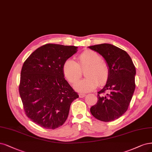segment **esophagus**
Instances as JSON below:
<instances>
[{
    "instance_id": "esophagus-1",
    "label": "esophagus",
    "mask_w": 152,
    "mask_h": 152,
    "mask_svg": "<svg viewBox=\"0 0 152 152\" xmlns=\"http://www.w3.org/2000/svg\"><path fill=\"white\" fill-rule=\"evenodd\" d=\"M86 96V95L85 94H79V97H80V98L84 97Z\"/></svg>"
}]
</instances>
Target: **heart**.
Masks as SVG:
<instances>
[{"instance_id":"heart-1","label":"heart","mask_w":152,"mask_h":152,"mask_svg":"<svg viewBox=\"0 0 152 152\" xmlns=\"http://www.w3.org/2000/svg\"><path fill=\"white\" fill-rule=\"evenodd\" d=\"M84 72L86 78L75 83V90L79 92L94 91L99 85L103 86L107 82L109 70L106 64L101 61V57L91 50L83 51L78 56V63L72 58H68L63 64V73L67 80L71 83L76 82ZM99 82L98 83V82Z\"/></svg>"}]
</instances>
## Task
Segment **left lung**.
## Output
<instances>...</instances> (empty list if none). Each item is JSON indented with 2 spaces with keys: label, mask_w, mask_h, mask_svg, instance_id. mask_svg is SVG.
<instances>
[{
  "label": "left lung",
  "mask_w": 152,
  "mask_h": 152,
  "mask_svg": "<svg viewBox=\"0 0 152 152\" xmlns=\"http://www.w3.org/2000/svg\"><path fill=\"white\" fill-rule=\"evenodd\" d=\"M100 54L109 70L106 84L99 91L96 104L91 107L92 116L109 122L121 117L127 111L135 89V66L126 51L111 44L88 47ZM106 91L105 96L103 94Z\"/></svg>",
  "instance_id": "left-lung-1"
}]
</instances>
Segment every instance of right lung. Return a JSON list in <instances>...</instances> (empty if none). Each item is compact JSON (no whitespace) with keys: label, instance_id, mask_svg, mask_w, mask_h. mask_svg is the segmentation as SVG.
<instances>
[{"label":"right lung","instance_id":"right-lung-1","mask_svg":"<svg viewBox=\"0 0 152 152\" xmlns=\"http://www.w3.org/2000/svg\"><path fill=\"white\" fill-rule=\"evenodd\" d=\"M77 48L46 44L24 63L19 94L26 116L41 127L54 129L64 124L72 102L78 97L62 70L65 61L76 53Z\"/></svg>","mask_w":152,"mask_h":152}]
</instances>
